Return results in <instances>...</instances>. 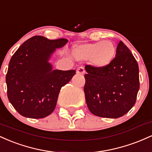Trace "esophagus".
Instances as JSON below:
<instances>
[{
  "mask_svg": "<svg viewBox=\"0 0 152 152\" xmlns=\"http://www.w3.org/2000/svg\"><path fill=\"white\" fill-rule=\"evenodd\" d=\"M85 73V70H84V68L82 67H78L77 69V70H76V74H80V75H83Z\"/></svg>",
  "mask_w": 152,
  "mask_h": 152,
  "instance_id": "esophagus-1",
  "label": "esophagus"
}]
</instances>
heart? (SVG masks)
Masks as SVG:
<instances>
[{
  "mask_svg": "<svg viewBox=\"0 0 152 152\" xmlns=\"http://www.w3.org/2000/svg\"><path fill=\"white\" fill-rule=\"evenodd\" d=\"M116 53L115 45L111 41H105L78 45L73 50L74 56L78 60L89 61L96 69L107 67L114 61Z\"/></svg>",
  "mask_w": 152,
  "mask_h": 152,
  "instance_id": "obj_1",
  "label": "heart"
}]
</instances>
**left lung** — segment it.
Masks as SVG:
<instances>
[{"label": "left lung", "instance_id": "obj_1", "mask_svg": "<svg viewBox=\"0 0 152 152\" xmlns=\"http://www.w3.org/2000/svg\"><path fill=\"white\" fill-rule=\"evenodd\" d=\"M85 98L92 114L116 118L126 114L136 103L139 89V66L133 54L122 41L115 58L102 69L85 66Z\"/></svg>", "mask_w": 152, "mask_h": 152}]
</instances>
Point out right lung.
<instances>
[{
  "instance_id": "obj_1",
  "label": "right lung",
  "mask_w": 152,
  "mask_h": 152,
  "mask_svg": "<svg viewBox=\"0 0 152 152\" xmlns=\"http://www.w3.org/2000/svg\"><path fill=\"white\" fill-rule=\"evenodd\" d=\"M68 41L36 36L26 41L11 57L6 77L7 95L23 116L44 118L55 109L61 88L76 71L53 70L48 61L56 49Z\"/></svg>"
}]
</instances>
